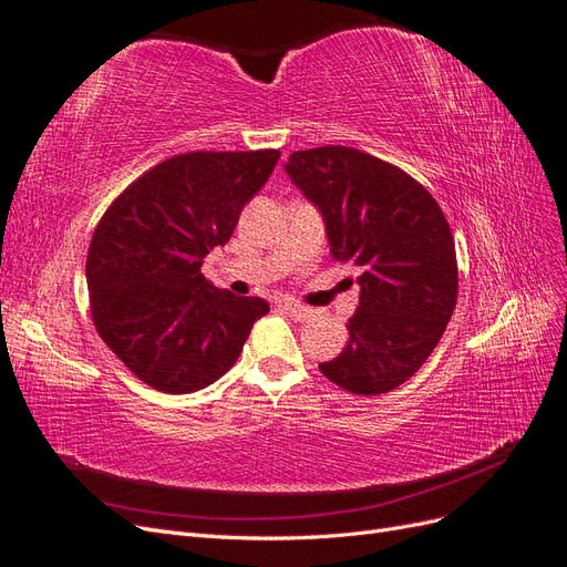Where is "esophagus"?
Here are the masks:
<instances>
[{
  "mask_svg": "<svg viewBox=\"0 0 567 567\" xmlns=\"http://www.w3.org/2000/svg\"><path fill=\"white\" fill-rule=\"evenodd\" d=\"M279 307H281V310H284L286 315L293 317L296 321H307V319H312V315H315V312L310 310V307H305V305H300V302H296V300H281Z\"/></svg>",
  "mask_w": 567,
  "mask_h": 567,
  "instance_id": "obj_1",
  "label": "esophagus"
}]
</instances>
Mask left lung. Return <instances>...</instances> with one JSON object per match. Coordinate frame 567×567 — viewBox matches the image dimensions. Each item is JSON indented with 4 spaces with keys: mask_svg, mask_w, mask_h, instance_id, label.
<instances>
[{
    "mask_svg": "<svg viewBox=\"0 0 567 567\" xmlns=\"http://www.w3.org/2000/svg\"><path fill=\"white\" fill-rule=\"evenodd\" d=\"M286 173L317 205L336 260L362 274L348 346L321 362L354 394H383L414 375L458 296L454 236L437 200L404 169L350 146L290 153Z\"/></svg>",
    "mask_w": 567,
    "mask_h": 567,
    "instance_id": "obj_1",
    "label": "left lung"
}]
</instances>
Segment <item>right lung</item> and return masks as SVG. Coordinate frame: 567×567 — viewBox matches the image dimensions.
<instances>
[{"mask_svg":"<svg viewBox=\"0 0 567 567\" xmlns=\"http://www.w3.org/2000/svg\"><path fill=\"white\" fill-rule=\"evenodd\" d=\"M281 153L194 151L151 167L99 219L87 252L92 319L136 379L169 394L208 388L244 350L262 298L200 274Z\"/></svg>","mask_w":567,"mask_h":567,"instance_id":"add662e5","label":"right lung"}]
</instances>
